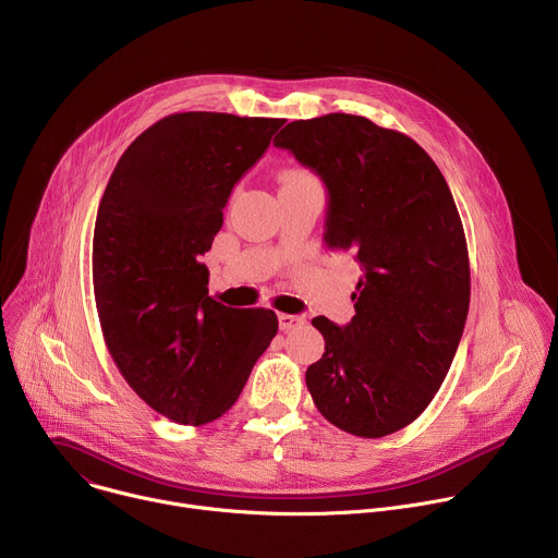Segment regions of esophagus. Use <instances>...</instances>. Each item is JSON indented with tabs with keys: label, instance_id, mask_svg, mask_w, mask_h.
<instances>
[{
	"label": "esophagus",
	"instance_id": "esophagus-1",
	"mask_svg": "<svg viewBox=\"0 0 558 558\" xmlns=\"http://www.w3.org/2000/svg\"><path fill=\"white\" fill-rule=\"evenodd\" d=\"M278 325H280L282 331H293V329H298V327L304 325V317L291 315V313H280V315H278Z\"/></svg>",
	"mask_w": 558,
	"mask_h": 558
}]
</instances>
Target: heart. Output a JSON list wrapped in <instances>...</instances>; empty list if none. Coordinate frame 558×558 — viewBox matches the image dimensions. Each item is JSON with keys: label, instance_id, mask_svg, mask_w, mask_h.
Masks as SVG:
<instances>
[{"label": "heart", "instance_id": "b5f03b06", "mask_svg": "<svg viewBox=\"0 0 558 558\" xmlns=\"http://www.w3.org/2000/svg\"><path fill=\"white\" fill-rule=\"evenodd\" d=\"M284 174H295V170H289V172H284Z\"/></svg>", "mask_w": 558, "mask_h": 558}]
</instances>
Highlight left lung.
Masks as SVG:
<instances>
[{"label": "left lung", "instance_id": "8db88e82", "mask_svg": "<svg viewBox=\"0 0 558 558\" xmlns=\"http://www.w3.org/2000/svg\"><path fill=\"white\" fill-rule=\"evenodd\" d=\"M274 145L323 179L325 243L362 269L349 325L313 317L325 353L306 388L351 435L402 430L433 402L468 317V247L448 183L413 138L355 114L291 121Z\"/></svg>", "mask_w": 558, "mask_h": 558}]
</instances>
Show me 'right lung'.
<instances>
[{"instance_id": "right-lung-1", "label": "right lung", "mask_w": 558, "mask_h": 558, "mask_svg": "<svg viewBox=\"0 0 558 558\" xmlns=\"http://www.w3.org/2000/svg\"><path fill=\"white\" fill-rule=\"evenodd\" d=\"M284 119L181 112L123 151L104 192L93 282L108 351L141 400L177 424L227 413L278 333L271 308H231L207 293L201 256L233 185Z\"/></svg>"}]
</instances>
